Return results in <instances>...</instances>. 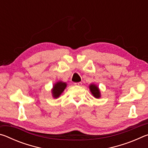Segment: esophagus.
<instances>
[{
  "mask_svg": "<svg viewBox=\"0 0 148 148\" xmlns=\"http://www.w3.org/2000/svg\"><path fill=\"white\" fill-rule=\"evenodd\" d=\"M82 82H77V83H74V85H76V86H82Z\"/></svg>",
  "mask_w": 148,
  "mask_h": 148,
  "instance_id": "obj_1",
  "label": "esophagus"
}]
</instances>
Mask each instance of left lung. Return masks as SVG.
Wrapping results in <instances>:
<instances>
[{
	"label": "left lung",
	"instance_id": "obj_1",
	"mask_svg": "<svg viewBox=\"0 0 148 148\" xmlns=\"http://www.w3.org/2000/svg\"><path fill=\"white\" fill-rule=\"evenodd\" d=\"M90 91H91V93L92 95L96 98H99L101 97V94H100V91L99 87L95 86L94 84H91V86H89Z\"/></svg>",
	"mask_w": 148,
	"mask_h": 148
}]
</instances>
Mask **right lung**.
Returning <instances> with one entry per match:
<instances>
[{
  "mask_svg": "<svg viewBox=\"0 0 148 148\" xmlns=\"http://www.w3.org/2000/svg\"><path fill=\"white\" fill-rule=\"evenodd\" d=\"M66 87V84L64 83V82H57V84L54 85L53 90H52V92H53V96L54 98H57L59 97L61 94L62 93L64 89Z\"/></svg>",
  "mask_w": 148,
  "mask_h": 148,
  "instance_id": "1",
  "label": "right lung"
}]
</instances>
